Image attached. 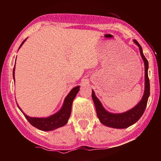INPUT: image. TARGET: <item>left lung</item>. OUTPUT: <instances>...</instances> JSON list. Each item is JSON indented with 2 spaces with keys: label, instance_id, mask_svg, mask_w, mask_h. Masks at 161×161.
Masks as SVG:
<instances>
[{
  "label": "left lung",
  "instance_id": "1",
  "mask_svg": "<svg viewBox=\"0 0 161 161\" xmlns=\"http://www.w3.org/2000/svg\"><path fill=\"white\" fill-rule=\"evenodd\" d=\"M133 42L139 47L141 58H142L144 62V65H145V90H144L143 96L140 102L135 107L124 113H110L103 107L102 103L97 99L94 92L92 90V97L94 102L95 107H96L98 118L101 123L108 127L115 128V129H126V128L129 127L131 125L134 124L136 121H138V120H139L146 108L147 102H148V97L150 96V82L148 76V62L144 56L142 47L139 43L136 40H133Z\"/></svg>",
  "mask_w": 161,
  "mask_h": 161
}]
</instances>
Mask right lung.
I'll use <instances>...</instances> for the list:
<instances>
[{"label": "right lung", "mask_w": 161, "mask_h": 161, "mask_svg": "<svg viewBox=\"0 0 161 161\" xmlns=\"http://www.w3.org/2000/svg\"><path fill=\"white\" fill-rule=\"evenodd\" d=\"M25 40L26 39L22 42V44L20 45L19 48H20V47L23 45V43L25 42ZM13 76L15 81V66L14 69H13ZM79 91H80V86H77L75 87V88H73L72 90L70 91L69 94H68L66 98L64 99L63 105H62L60 110L58 111L56 114H53V115L47 117V118L30 117L28 116H27L26 114L21 110V108L19 107L18 103L17 105L18 108H20V110L24 114V116H25L26 119L28 120L29 123L31 124L32 126H33L34 127L37 128V129L41 130L49 131V130H53L58 129V128L63 126L67 123L68 119H69L71 114L73 100L75 99L76 95L77 94Z\"/></svg>", "instance_id": "add662e5"}]
</instances>
